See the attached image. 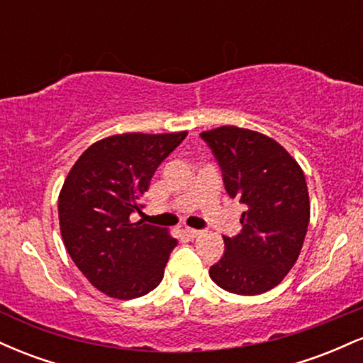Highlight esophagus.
Masks as SVG:
<instances>
[{
	"instance_id": "esophagus-1",
	"label": "esophagus",
	"mask_w": 363,
	"mask_h": 363,
	"mask_svg": "<svg viewBox=\"0 0 363 363\" xmlns=\"http://www.w3.org/2000/svg\"><path fill=\"white\" fill-rule=\"evenodd\" d=\"M184 232L189 237H193V239H194V237H199V235L203 234V230H198V228H189V227L184 228Z\"/></svg>"
}]
</instances>
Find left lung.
Segmentation results:
<instances>
[{"label": "left lung", "mask_w": 363, "mask_h": 363, "mask_svg": "<svg viewBox=\"0 0 363 363\" xmlns=\"http://www.w3.org/2000/svg\"><path fill=\"white\" fill-rule=\"evenodd\" d=\"M199 136L218 162L227 194L245 208L242 228L223 235L225 252L210 277L232 294H264L301 254L311 216L306 176L285 148L261 133L222 126Z\"/></svg>", "instance_id": "obj_1"}]
</instances>
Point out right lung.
<instances>
[{
    "label": "right lung",
    "mask_w": 363,
    "mask_h": 363,
    "mask_svg": "<svg viewBox=\"0 0 363 363\" xmlns=\"http://www.w3.org/2000/svg\"><path fill=\"white\" fill-rule=\"evenodd\" d=\"M170 135L124 133L91 145L62 184L57 211L66 251L95 289L114 298L152 291L177 239L129 215L145 208L143 194L158 165L182 143Z\"/></svg>",
    "instance_id": "obj_1"
}]
</instances>
